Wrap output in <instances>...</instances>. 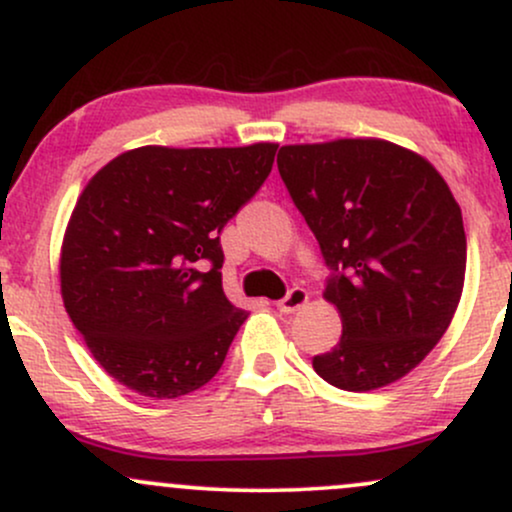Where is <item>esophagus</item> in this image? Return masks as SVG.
<instances>
[{
	"mask_svg": "<svg viewBox=\"0 0 512 512\" xmlns=\"http://www.w3.org/2000/svg\"><path fill=\"white\" fill-rule=\"evenodd\" d=\"M308 298H310V293L305 289H298L296 286V289H291L279 303H276V308H279L281 313H296V310H301L303 305L308 303Z\"/></svg>",
	"mask_w": 512,
	"mask_h": 512,
	"instance_id": "obj_1",
	"label": "esophagus"
}]
</instances>
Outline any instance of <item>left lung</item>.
Listing matches in <instances>:
<instances>
[{
	"label": "left lung",
	"instance_id": "left-lung-1",
	"mask_svg": "<svg viewBox=\"0 0 512 512\" xmlns=\"http://www.w3.org/2000/svg\"><path fill=\"white\" fill-rule=\"evenodd\" d=\"M279 175L332 269L342 339L322 380L368 392L404 378L448 330L464 286L460 204L426 158L383 139L281 146Z\"/></svg>",
	"mask_w": 512,
	"mask_h": 512
}]
</instances>
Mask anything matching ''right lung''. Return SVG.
Listing matches in <instances>:
<instances>
[{
    "mask_svg": "<svg viewBox=\"0 0 512 512\" xmlns=\"http://www.w3.org/2000/svg\"><path fill=\"white\" fill-rule=\"evenodd\" d=\"M276 149L142 146L88 180L64 233L62 301L117 383L175 399L219 373L248 320L223 293L219 236Z\"/></svg>",
    "mask_w": 512,
    "mask_h": 512,
    "instance_id": "1",
    "label": "right lung"
}]
</instances>
